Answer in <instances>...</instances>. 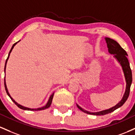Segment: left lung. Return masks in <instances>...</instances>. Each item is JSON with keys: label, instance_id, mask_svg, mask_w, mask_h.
Instances as JSON below:
<instances>
[{"label": "left lung", "instance_id": "8db88e82", "mask_svg": "<svg viewBox=\"0 0 135 135\" xmlns=\"http://www.w3.org/2000/svg\"><path fill=\"white\" fill-rule=\"evenodd\" d=\"M105 41L107 43V48L109 54L110 55H113V57L117 61L119 62L120 66H121L123 71L125 81H126V90L124 94L123 97L121 99V100L115 104L114 107L112 108L107 109V110H102L100 112H91L87 111L80 107L78 104L76 103V106L81 111L84 112V113H87V114L94 115H104L108 114L109 113H111L115 110L116 109L120 108L122 107L124 103L128 99L129 94L130 87H131V83H132V73H131V68H130L129 63L128 59L127 58L126 51L123 49L120 46L119 43L116 41L113 40L112 39H110L109 37H104Z\"/></svg>", "mask_w": 135, "mask_h": 135}]
</instances>
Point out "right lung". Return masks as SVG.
Returning <instances> with one entry per match:
<instances>
[{"instance_id":"right-lung-1","label":"right lung","mask_w":135,"mask_h":135,"mask_svg":"<svg viewBox=\"0 0 135 135\" xmlns=\"http://www.w3.org/2000/svg\"><path fill=\"white\" fill-rule=\"evenodd\" d=\"M20 40L18 41V42H16V43H15L14 44V45H13V46H12L11 49V50L9 51V54H8V57H7V59H6V61L5 67H4V72H5V73H6V64H7V60H8V59H9V55H10L11 52L12 50H13V48H14V46H15V45H16V44H17V43H18V42H20ZM4 86H5L6 91L7 95H8V96H9V98H11V100L13 101V102L15 103V104H16V105L18 107H19L20 108L22 109V110H31V111H38V110H45V109L49 108V107H50V105L51 104V102H52V99H53V98H54V93H55V92H53V93L51 94L50 96L49 99H48L47 103H46V104H45V106H43V107H41V108H28V107H23V106H22V105H21V104H18L17 102H16V101H15L14 100V99H13V98H12L11 96V95L9 94V92H8V90H7V85H6V79H5V78H4Z\"/></svg>"}]
</instances>
